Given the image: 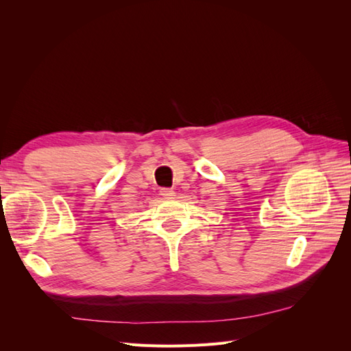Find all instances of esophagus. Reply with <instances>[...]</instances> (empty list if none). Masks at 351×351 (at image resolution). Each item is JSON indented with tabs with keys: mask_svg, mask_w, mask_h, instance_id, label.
<instances>
[{
	"mask_svg": "<svg viewBox=\"0 0 351 351\" xmlns=\"http://www.w3.org/2000/svg\"><path fill=\"white\" fill-rule=\"evenodd\" d=\"M161 196L164 197V199H171L176 193H174V190L173 189H168V187H164V189H161Z\"/></svg>",
	"mask_w": 351,
	"mask_h": 351,
	"instance_id": "1",
	"label": "esophagus"
}]
</instances>
